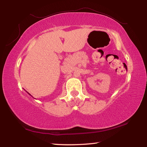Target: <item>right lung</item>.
Wrapping results in <instances>:
<instances>
[{"label": "right lung", "mask_w": 147, "mask_h": 147, "mask_svg": "<svg viewBox=\"0 0 147 147\" xmlns=\"http://www.w3.org/2000/svg\"><path fill=\"white\" fill-rule=\"evenodd\" d=\"M27 93H28V92H27ZM29 95H30V94H29Z\"/></svg>", "instance_id": "add662e5"}]
</instances>
